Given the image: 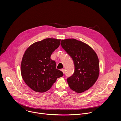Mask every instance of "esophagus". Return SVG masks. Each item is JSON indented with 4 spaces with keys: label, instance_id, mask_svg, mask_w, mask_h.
Masks as SVG:
<instances>
[{
    "label": "esophagus",
    "instance_id": "obj_1",
    "mask_svg": "<svg viewBox=\"0 0 121 121\" xmlns=\"http://www.w3.org/2000/svg\"><path fill=\"white\" fill-rule=\"evenodd\" d=\"M61 71H62V72H63L64 74H65V69H61Z\"/></svg>",
    "mask_w": 121,
    "mask_h": 121
}]
</instances>
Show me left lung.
<instances>
[{"label": "left lung", "mask_w": 121, "mask_h": 121, "mask_svg": "<svg viewBox=\"0 0 121 121\" xmlns=\"http://www.w3.org/2000/svg\"><path fill=\"white\" fill-rule=\"evenodd\" d=\"M61 45L74 63V73L67 79L70 88L77 93L89 90L99 76V60L97 54L88 44L75 39L62 40Z\"/></svg>", "instance_id": "8db88e82"}]
</instances>
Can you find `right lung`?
I'll return each mask as SVG.
<instances>
[{
    "mask_svg": "<svg viewBox=\"0 0 121 121\" xmlns=\"http://www.w3.org/2000/svg\"><path fill=\"white\" fill-rule=\"evenodd\" d=\"M60 39L46 38L30 45L25 51L21 63L22 78L29 87L35 92L48 91L63 73L56 68L50 57L60 43Z\"/></svg>",
    "mask_w": 121,
    "mask_h": 121,
    "instance_id": "right-lung-1",
    "label": "right lung"
}]
</instances>
